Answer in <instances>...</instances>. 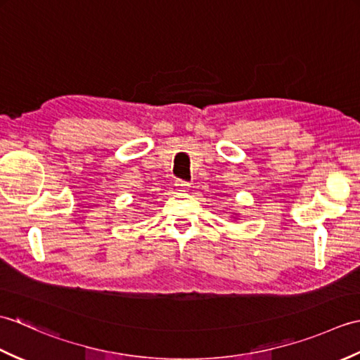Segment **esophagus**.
Masks as SVG:
<instances>
[{
    "instance_id": "obj_1",
    "label": "esophagus",
    "mask_w": 360,
    "mask_h": 360,
    "mask_svg": "<svg viewBox=\"0 0 360 360\" xmlns=\"http://www.w3.org/2000/svg\"><path fill=\"white\" fill-rule=\"evenodd\" d=\"M176 188H178L179 190V192H187V190L190 188V184H188V182L187 181H176Z\"/></svg>"
}]
</instances>
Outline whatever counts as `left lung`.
I'll use <instances>...</instances> for the list:
<instances>
[{
  "instance_id": "left-lung-1",
  "label": "left lung",
  "mask_w": 360,
  "mask_h": 360,
  "mask_svg": "<svg viewBox=\"0 0 360 360\" xmlns=\"http://www.w3.org/2000/svg\"><path fill=\"white\" fill-rule=\"evenodd\" d=\"M231 218H235V219H236V218H238V217H236V215H232V217H231Z\"/></svg>"
}]
</instances>
